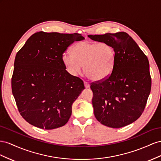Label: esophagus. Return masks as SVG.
Here are the masks:
<instances>
[{
	"instance_id": "34e87169",
	"label": "esophagus",
	"mask_w": 161,
	"mask_h": 161,
	"mask_svg": "<svg viewBox=\"0 0 161 161\" xmlns=\"http://www.w3.org/2000/svg\"><path fill=\"white\" fill-rule=\"evenodd\" d=\"M84 86L86 88H90V84L87 81H84Z\"/></svg>"
}]
</instances>
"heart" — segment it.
Listing matches in <instances>:
<instances>
[{"label": "heart", "mask_w": 161, "mask_h": 161, "mask_svg": "<svg viewBox=\"0 0 161 161\" xmlns=\"http://www.w3.org/2000/svg\"><path fill=\"white\" fill-rule=\"evenodd\" d=\"M72 53H64L62 57L63 65L70 74L79 75L82 66L86 77L93 81L103 80L111 74L115 53L110 44L83 41L73 47Z\"/></svg>", "instance_id": "1"}]
</instances>
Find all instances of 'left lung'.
<instances>
[{
    "mask_svg": "<svg viewBox=\"0 0 161 161\" xmlns=\"http://www.w3.org/2000/svg\"><path fill=\"white\" fill-rule=\"evenodd\" d=\"M88 37L110 44L115 53L111 74L90 84L95 117L109 127L126 126L136 121L145 108L152 83L148 59L126 32Z\"/></svg>",
    "mask_w": 161,
    "mask_h": 161,
    "instance_id": "left-lung-1",
    "label": "left lung"
}]
</instances>
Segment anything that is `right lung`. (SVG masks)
Wrapping results in <instances>:
<instances>
[{"label": "right lung", "mask_w": 161, "mask_h": 161, "mask_svg": "<svg viewBox=\"0 0 161 161\" xmlns=\"http://www.w3.org/2000/svg\"><path fill=\"white\" fill-rule=\"evenodd\" d=\"M84 39L77 33L39 31L17 52L12 92L18 111L31 125L53 130L68 122L72 104L85 87L67 71L62 57L75 41Z\"/></svg>", "instance_id": "add662e5"}]
</instances>
